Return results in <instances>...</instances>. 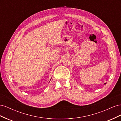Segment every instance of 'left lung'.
Masks as SVG:
<instances>
[{"instance_id": "1", "label": "left lung", "mask_w": 121, "mask_h": 121, "mask_svg": "<svg viewBox=\"0 0 121 121\" xmlns=\"http://www.w3.org/2000/svg\"><path fill=\"white\" fill-rule=\"evenodd\" d=\"M106 84V83H104V84Z\"/></svg>"}]
</instances>
